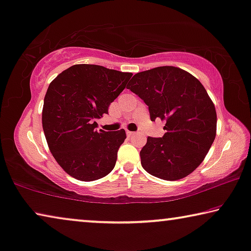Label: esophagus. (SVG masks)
I'll return each mask as SVG.
<instances>
[{
	"mask_svg": "<svg viewBox=\"0 0 251 251\" xmlns=\"http://www.w3.org/2000/svg\"><path fill=\"white\" fill-rule=\"evenodd\" d=\"M126 134H127V136H132V135H134V132H130V130H126Z\"/></svg>",
	"mask_w": 251,
	"mask_h": 251,
	"instance_id": "esophagus-1",
	"label": "esophagus"
}]
</instances>
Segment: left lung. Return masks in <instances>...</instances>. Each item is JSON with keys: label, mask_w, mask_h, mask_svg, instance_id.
<instances>
[{"label": "left lung", "mask_w": 251, "mask_h": 251, "mask_svg": "<svg viewBox=\"0 0 251 251\" xmlns=\"http://www.w3.org/2000/svg\"><path fill=\"white\" fill-rule=\"evenodd\" d=\"M127 89L149 106L151 121L166 122L162 137H148L141 163L150 175L178 180L193 173L206 156L216 135V110L197 78L175 66L136 73Z\"/></svg>", "instance_id": "1"}]
</instances>
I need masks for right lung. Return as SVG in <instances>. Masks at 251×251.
Masks as SVG:
<instances>
[{
    "instance_id": "add662e5",
    "label": "right lung",
    "mask_w": 251,
    "mask_h": 251,
    "mask_svg": "<svg viewBox=\"0 0 251 251\" xmlns=\"http://www.w3.org/2000/svg\"><path fill=\"white\" fill-rule=\"evenodd\" d=\"M132 73L76 64L50 82L44 99L43 128L56 161L71 177L93 181L114 169L124 129L97 130L95 119L126 88Z\"/></svg>"
}]
</instances>
